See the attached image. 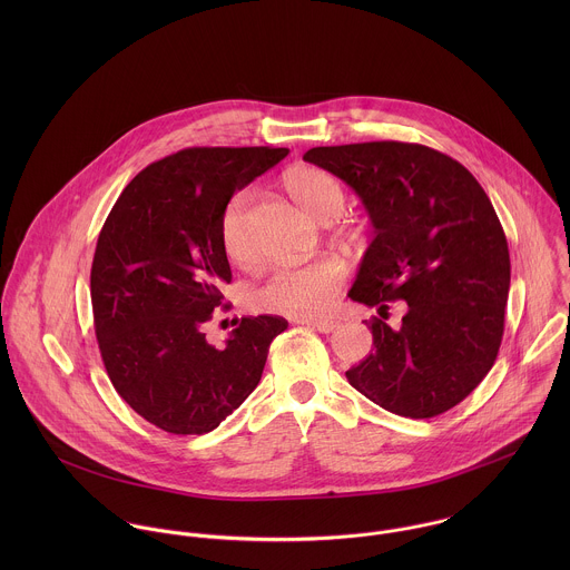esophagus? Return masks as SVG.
Segmentation results:
<instances>
[{
	"mask_svg": "<svg viewBox=\"0 0 570 570\" xmlns=\"http://www.w3.org/2000/svg\"><path fill=\"white\" fill-rule=\"evenodd\" d=\"M296 323L309 325L312 328L321 331V333H331V331H335V328H337V323H335V321H296Z\"/></svg>",
	"mask_w": 570,
	"mask_h": 570,
	"instance_id": "1",
	"label": "esophagus"
}]
</instances>
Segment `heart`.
Segmentation results:
<instances>
[{"instance_id":"b5f03b06","label":"heart","mask_w":570,"mask_h":570,"mask_svg":"<svg viewBox=\"0 0 570 570\" xmlns=\"http://www.w3.org/2000/svg\"><path fill=\"white\" fill-rule=\"evenodd\" d=\"M285 188L321 222L340 217L346 206L342 181L318 166L289 170L285 175ZM247 206L249 193H237L222 217V244L226 254L239 265H247L252 258L244 233ZM342 283L344 267L335 258H321L298 267H276L252 289V305L269 314L307 321L323 316L333 307Z\"/></svg>"}]
</instances>
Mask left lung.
Segmentation results:
<instances>
[{
	"instance_id": "left-lung-1",
	"label": "left lung",
	"mask_w": 570,
	"mask_h": 570,
	"mask_svg": "<svg viewBox=\"0 0 570 570\" xmlns=\"http://www.w3.org/2000/svg\"><path fill=\"white\" fill-rule=\"evenodd\" d=\"M303 160L346 181L371 215L375 239L351 301L407 305L400 328L371 321L373 353L346 371L348 384L410 419L461 404L495 362L511 281L488 193L463 164L414 142L314 147Z\"/></svg>"
}]
</instances>
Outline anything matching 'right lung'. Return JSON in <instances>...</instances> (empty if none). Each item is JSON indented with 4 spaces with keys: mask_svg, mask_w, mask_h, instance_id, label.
I'll return each instance as SVG.
<instances>
[{
    "mask_svg": "<svg viewBox=\"0 0 570 570\" xmlns=\"http://www.w3.org/2000/svg\"><path fill=\"white\" fill-rule=\"evenodd\" d=\"M272 147H190L140 170L98 235L89 292L116 393L170 434L215 430L256 389L281 316H247L224 348L204 325L233 281L222 217L235 190L281 163ZM228 309V305H224Z\"/></svg>",
    "mask_w": 570,
    "mask_h": 570,
    "instance_id": "right-lung-1",
    "label": "right lung"
}]
</instances>
